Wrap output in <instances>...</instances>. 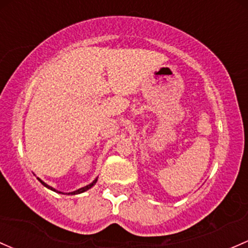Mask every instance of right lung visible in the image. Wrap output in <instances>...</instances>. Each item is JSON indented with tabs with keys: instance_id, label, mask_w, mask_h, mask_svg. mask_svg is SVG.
I'll list each match as a JSON object with an SVG mask.
<instances>
[{
	"instance_id": "obj_1",
	"label": "right lung",
	"mask_w": 248,
	"mask_h": 248,
	"mask_svg": "<svg viewBox=\"0 0 248 248\" xmlns=\"http://www.w3.org/2000/svg\"><path fill=\"white\" fill-rule=\"evenodd\" d=\"M38 181L40 182V183L43 184L44 186H46V187H47V189L52 190V191H54V192H58V194H62V195H77V194H82V192H84V191H87V190L91 189V187H93V186H95V184H96V182H97V178H95V179H93V181L91 182L90 184H88V186H85L80 187V189H78V190H76V191H72V192H62V191H58V190H56V189H54V187L49 186L48 184H46L45 182H44V181H41L40 178H38Z\"/></svg>"
}]
</instances>
